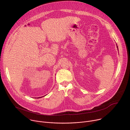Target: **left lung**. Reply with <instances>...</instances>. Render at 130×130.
I'll use <instances>...</instances> for the list:
<instances>
[{"label": "left lung", "instance_id": "8db88e82", "mask_svg": "<svg viewBox=\"0 0 130 130\" xmlns=\"http://www.w3.org/2000/svg\"><path fill=\"white\" fill-rule=\"evenodd\" d=\"M117 48H118V46H117Z\"/></svg>", "mask_w": 130, "mask_h": 130}]
</instances>
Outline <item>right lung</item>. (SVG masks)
Listing matches in <instances>:
<instances>
[{
  "label": "right lung",
  "mask_w": 130,
  "mask_h": 130,
  "mask_svg": "<svg viewBox=\"0 0 130 130\" xmlns=\"http://www.w3.org/2000/svg\"><path fill=\"white\" fill-rule=\"evenodd\" d=\"M41 97H40V98H41ZM39 98H40V97H39Z\"/></svg>",
  "instance_id": "1"
}]
</instances>
